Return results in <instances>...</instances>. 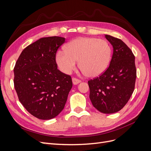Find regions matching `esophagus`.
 I'll return each instance as SVG.
<instances>
[{"instance_id":"obj_1","label":"esophagus","mask_w":151,"mask_h":151,"mask_svg":"<svg viewBox=\"0 0 151 151\" xmlns=\"http://www.w3.org/2000/svg\"><path fill=\"white\" fill-rule=\"evenodd\" d=\"M81 82V80L77 79V78H75V77H73V78H72V83H73V84H74V85H76L77 84L80 83Z\"/></svg>"}]
</instances>
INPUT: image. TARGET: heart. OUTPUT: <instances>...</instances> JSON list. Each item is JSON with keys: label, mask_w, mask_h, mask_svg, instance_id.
<instances>
[{"label": "heart", "mask_w": 151, "mask_h": 151, "mask_svg": "<svg viewBox=\"0 0 151 151\" xmlns=\"http://www.w3.org/2000/svg\"><path fill=\"white\" fill-rule=\"evenodd\" d=\"M111 57V48L106 40L93 37H81L72 40L58 51L56 61L65 74L75 69L76 61L84 74L90 77L99 76L106 70Z\"/></svg>", "instance_id": "1"}]
</instances>
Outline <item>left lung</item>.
<instances>
[{
  "mask_svg": "<svg viewBox=\"0 0 151 151\" xmlns=\"http://www.w3.org/2000/svg\"><path fill=\"white\" fill-rule=\"evenodd\" d=\"M113 48L108 68L88 81L89 98L100 112L109 114L120 111L129 101L135 88L137 70L135 56L120 39L105 35Z\"/></svg>",
  "mask_w": 151,
  "mask_h": 151,
  "instance_id": "left-lung-1",
  "label": "left lung"
}]
</instances>
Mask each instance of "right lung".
Masks as SVG:
<instances>
[{
  "label": "right lung",
  "instance_id": "add662e5",
  "mask_svg": "<svg viewBox=\"0 0 151 151\" xmlns=\"http://www.w3.org/2000/svg\"><path fill=\"white\" fill-rule=\"evenodd\" d=\"M65 38L39 39L25 48L14 68V84L19 101L41 120L57 116L66 103L72 87L71 77L57 68L56 53Z\"/></svg>",
  "mask_w": 151,
  "mask_h": 151
}]
</instances>
